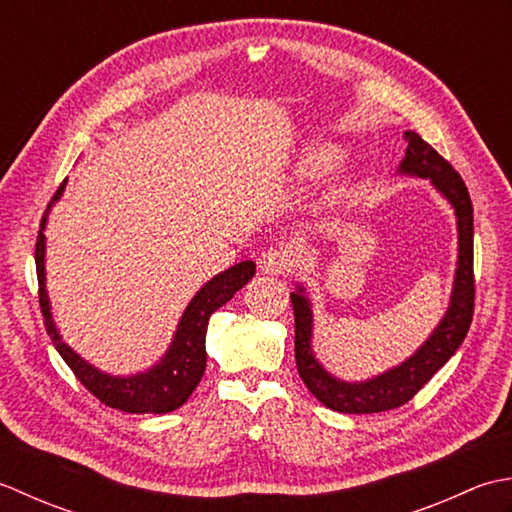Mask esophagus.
Wrapping results in <instances>:
<instances>
[{
    "instance_id": "obj_1",
    "label": "esophagus",
    "mask_w": 512,
    "mask_h": 512,
    "mask_svg": "<svg viewBox=\"0 0 512 512\" xmlns=\"http://www.w3.org/2000/svg\"><path fill=\"white\" fill-rule=\"evenodd\" d=\"M291 265V254L287 247H267L263 254L258 256V267L265 274H285Z\"/></svg>"
}]
</instances>
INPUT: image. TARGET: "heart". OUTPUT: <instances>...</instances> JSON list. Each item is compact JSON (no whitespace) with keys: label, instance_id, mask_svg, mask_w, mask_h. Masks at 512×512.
I'll return each instance as SVG.
<instances>
[{"label":"heart","instance_id":"heart-1","mask_svg":"<svg viewBox=\"0 0 512 512\" xmlns=\"http://www.w3.org/2000/svg\"><path fill=\"white\" fill-rule=\"evenodd\" d=\"M333 159H336V154H333L331 148H327V145H316V148H309L302 154L298 172L302 179H314V176H320L331 168Z\"/></svg>","mask_w":512,"mask_h":512}]
</instances>
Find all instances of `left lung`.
<instances>
[{
    "instance_id": "1",
    "label": "left lung",
    "mask_w": 512,
    "mask_h": 512,
    "mask_svg": "<svg viewBox=\"0 0 512 512\" xmlns=\"http://www.w3.org/2000/svg\"><path fill=\"white\" fill-rule=\"evenodd\" d=\"M409 143L406 156L400 165L404 174L431 179L457 214V229H460V260H457L455 287L440 327L426 340L420 351L411 356L400 367L378 375L369 382H342L320 367L311 353V307L302 296V289L291 291V307L296 320V367L302 382L316 398L338 413H380L409 402L433 375L440 371L448 358L460 349L468 329L473 322L475 309V274H473V203L468 196L462 176L448 163L442 154H437L417 132H404Z\"/></svg>"
}]
</instances>
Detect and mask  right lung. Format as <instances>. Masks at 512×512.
Masks as SVG:
<instances>
[{"label":"right lung","mask_w":512,"mask_h":512,"mask_svg":"<svg viewBox=\"0 0 512 512\" xmlns=\"http://www.w3.org/2000/svg\"><path fill=\"white\" fill-rule=\"evenodd\" d=\"M66 181L59 185L55 196L50 198L44 216H41L39 227L44 229L48 210L52 203L57 201L64 192ZM37 234L35 243V265H37V283H39V307L44 314L46 331L59 351V356L66 360L70 371L75 378L86 387L97 400H101L112 409H119L125 413H170L179 409L181 404L187 402L192 391L198 387L203 373H205V333L207 322L218 307H223L227 300H232L238 289L247 285L256 274V265L252 260L238 263L229 267L223 274L212 278L190 302L181 318V325L176 329V336L170 351L165 358L156 364L148 373L132 375V378H112L108 373H101L95 367H90L86 360H81L68 344L59 338V333L52 325L48 296H46V280H44V234Z\"/></svg>","instance_id":"add662e5"}]
</instances>
